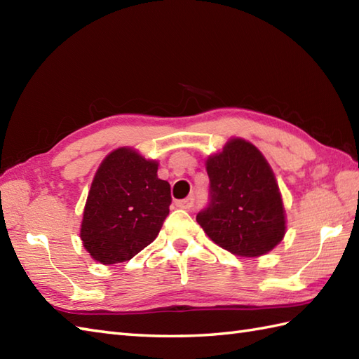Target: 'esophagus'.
Wrapping results in <instances>:
<instances>
[{"instance_id": "34e87169", "label": "esophagus", "mask_w": 359, "mask_h": 359, "mask_svg": "<svg viewBox=\"0 0 359 359\" xmlns=\"http://www.w3.org/2000/svg\"><path fill=\"white\" fill-rule=\"evenodd\" d=\"M175 205H177L179 208H184V210L193 208V207H194V197H193V196H189V197H187V199L177 201V202H175Z\"/></svg>"}]
</instances>
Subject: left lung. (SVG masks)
Segmentation results:
<instances>
[{
	"mask_svg": "<svg viewBox=\"0 0 359 359\" xmlns=\"http://www.w3.org/2000/svg\"><path fill=\"white\" fill-rule=\"evenodd\" d=\"M210 202L196 220L236 256L269 253L285 234V211L273 170L255 144L231 139L207 160Z\"/></svg>",
	"mask_w": 359,
	"mask_h": 359,
	"instance_id": "left-lung-1",
	"label": "left lung"
}]
</instances>
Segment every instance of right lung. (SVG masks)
Returning <instances> with one entry per match:
<instances>
[{
	"label": "right lung",
	"instance_id": "right-lung-1",
	"mask_svg": "<svg viewBox=\"0 0 359 359\" xmlns=\"http://www.w3.org/2000/svg\"><path fill=\"white\" fill-rule=\"evenodd\" d=\"M157 168L133 148L112 151L98 166L80 230L97 262L129 261L157 238L171 205V187Z\"/></svg>",
	"mask_w": 359,
	"mask_h": 359
}]
</instances>
